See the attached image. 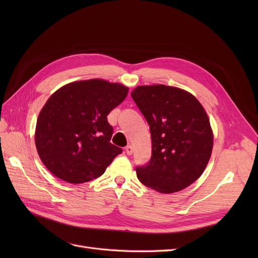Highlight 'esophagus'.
Instances as JSON below:
<instances>
[{
  "label": "esophagus",
  "mask_w": 258,
  "mask_h": 258,
  "mask_svg": "<svg viewBox=\"0 0 258 258\" xmlns=\"http://www.w3.org/2000/svg\"><path fill=\"white\" fill-rule=\"evenodd\" d=\"M124 151H126L127 155H131L132 153H134V148H132L131 145H128V146H126V148H124Z\"/></svg>",
  "instance_id": "esophagus-1"
}]
</instances>
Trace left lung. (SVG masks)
<instances>
[{
    "label": "left lung",
    "instance_id": "obj_1",
    "mask_svg": "<svg viewBox=\"0 0 258 258\" xmlns=\"http://www.w3.org/2000/svg\"><path fill=\"white\" fill-rule=\"evenodd\" d=\"M131 97L152 137L151 160L136 168L139 181L163 194L186 188L204 172L212 153L204 106L191 93L166 85L139 86Z\"/></svg>",
    "mask_w": 258,
    "mask_h": 258
}]
</instances>
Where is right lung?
<instances>
[{
	"label": "right lung",
	"mask_w": 258,
	"mask_h": 258,
	"mask_svg": "<svg viewBox=\"0 0 258 258\" xmlns=\"http://www.w3.org/2000/svg\"><path fill=\"white\" fill-rule=\"evenodd\" d=\"M128 90L103 80L81 81L63 86L47 100L37 118L35 145L53 175L81 184L104 173L122 152L111 143L107 115Z\"/></svg>",
	"instance_id": "right-lung-1"
}]
</instances>
